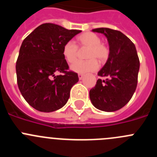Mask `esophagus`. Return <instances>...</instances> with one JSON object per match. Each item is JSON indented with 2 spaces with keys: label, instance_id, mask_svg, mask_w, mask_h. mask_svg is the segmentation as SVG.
Wrapping results in <instances>:
<instances>
[{
  "label": "esophagus",
  "instance_id": "esophagus-1",
  "mask_svg": "<svg viewBox=\"0 0 157 157\" xmlns=\"http://www.w3.org/2000/svg\"><path fill=\"white\" fill-rule=\"evenodd\" d=\"M83 77H84V75H83V74H78V78H79V80L82 79Z\"/></svg>",
  "mask_w": 157,
  "mask_h": 157
}]
</instances>
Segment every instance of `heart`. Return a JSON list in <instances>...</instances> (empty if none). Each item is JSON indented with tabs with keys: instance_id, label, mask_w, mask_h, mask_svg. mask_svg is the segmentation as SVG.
Wrapping results in <instances>:
<instances>
[{
	"instance_id": "heart-1",
	"label": "heart",
	"mask_w": 157,
	"mask_h": 157,
	"mask_svg": "<svg viewBox=\"0 0 157 157\" xmlns=\"http://www.w3.org/2000/svg\"><path fill=\"white\" fill-rule=\"evenodd\" d=\"M78 47L87 48L86 52V61H78V47L71 41L67 42L62 49V54L67 62L73 63L71 69L77 73H86L96 71L98 68V62L103 64L110 56V49L106 44L101 42V38L93 33H85L77 37Z\"/></svg>"
}]
</instances>
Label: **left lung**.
I'll use <instances>...</instances> for the list:
<instances>
[{"mask_svg":"<svg viewBox=\"0 0 157 157\" xmlns=\"http://www.w3.org/2000/svg\"><path fill=\"white\" fill-rule=\"evenodd\" d=\"M93 32L106 36L110 47V56L98 72L100 77L90 91L92 103L103 111L120 110L129 102L137 87L139 59L136 46L121 32L108 28H97Z\"/></svg>","mask_w":157,"mask_h":157,"instance_id":"1","label":"left lung"}]
</instances>
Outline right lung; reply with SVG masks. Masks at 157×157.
<instances>
[{
    "instance_id": "obj_1",
    "label": "right lung",
    "mask_w": 157,
    "mask_h": 157,
    "mask_svg": "<svg viewBox=\"0 0 157 157\" xmlns=\"http://www.w3.org/2000/svg\"><path fill=\"white\" fill-rule=\"evenodd\" d=\"M81 32L44 23L23 40L16 61L17 83L24 99L36 110L55 111L68 100L78 76L68 71L62 49ZM57 73L61 74L56 76Z\"/></svg>"
}]
</instances>
